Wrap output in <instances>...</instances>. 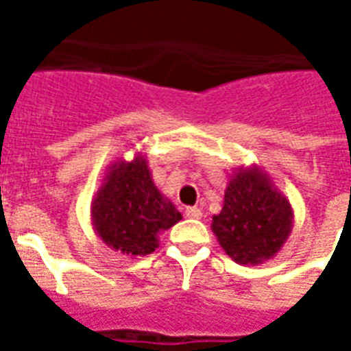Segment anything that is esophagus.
I'll return each instance as SVG.
<instances>
[{"label":"esophagus","mask_w":351,"mask_h":351,"mask_svg":"<svg viewBox=\"0 0 351 351\" xmlns=\"http://www.w3.org/2000/svg\"><path fill=\"white\" fill-rule=\"evenodd\" d=\"M186 216H188V218H193V220H199V218L203 216V213H201V208H197V206H188V208H186Z\"/></svg>","instance_id":"34e87169"}]
</instances>
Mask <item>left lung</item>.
I'll list each match as a JSON object with an SVG mask.
<instances>
[{"instance_id":"1","label":"left lung","mask_w":351,"mask_h":351,"mask_svg":"<svg viewBox=\"0 0 351 351\" xmlns=\"http://www.w3.org/2000/svg\"><path fill=\"white\" fill-rule=\"evenodd\" d=\"M210 229L233 261L259 265L274 258L289 239L293 208L263 169L239 167L228 180L223 206L213 216Z\"/></svg>"}]
</instances>
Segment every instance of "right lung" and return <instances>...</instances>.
<instances>
[{"instance_id": "1", "label": "right lung", "mask_w": 351, "mask_h": 351, "mask_svg": "<svg viewBox=\"0 0 351 351\" xmlns=\"http://www.w3.org/2000/svg\"><path fill=\"white\" fill-rule=\"evenodd\" d=\"M90 213L103 244L131 258L152 254L160 246V233L182 220L171 199L154 184L143 152L108 165Z\"/></svg>"}]
</instances>
